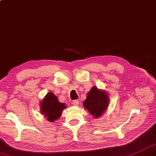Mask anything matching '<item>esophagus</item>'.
Returning a JSON list of instances; mask_svg holds the SVG:
<instances>
[{
  "label": "esophagus",
  "mask_w": 156,
  "mask_h": 156,
  "mask_svg": "<svg viewBox=\"0 0 156 156\" xmlns=\"http://www.w3.org/2000/svg\"><path fill=\"white\" fill-rule=\"evenodd\" d=\"M72 104L74 106H78L79 105V101L78 100H75L72 101Z\"/></svg>",
  "instance_id": "1"
}]
</instances>
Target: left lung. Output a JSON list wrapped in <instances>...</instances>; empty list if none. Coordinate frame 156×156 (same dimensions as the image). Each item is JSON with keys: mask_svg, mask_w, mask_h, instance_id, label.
I'll return each instance as SVG.
<instances>
[{"mask_svg": "<svg viewBox=\"0 0 156 156\" xmlns=\"http://www.w3.org/2000/svg\"><path fill=\"white\" fill-rule=\"evenodd\" d=\"M108 101L107 92L93 87L88 92L83 105L94 118H98L107 110Z\"/></svg>", "mask_w": 156, "mask_h": 156, "instance_id": "1", "label": "left lung"}]
</instances>
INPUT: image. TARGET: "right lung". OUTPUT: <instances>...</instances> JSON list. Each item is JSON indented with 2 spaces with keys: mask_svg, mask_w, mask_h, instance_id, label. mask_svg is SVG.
I'll use <instances>...</instances> for the list:
<instances>
[{
  "mask_svg": "<svg viewBox=\"0 0 156 156\" xmlns=\"http://www.w3.org/2000/svg\"><path fill=\"white\" fill-rule=\"evenodd\" d=\"M41 112L49 122L57 120L62 115V112L66 107L64 103L59 102L56 96L52 92H48L41 104Z\"/></svg>",
  "mask_w": 156,
  "mask_h": 156,
  "instance_id": "1",
  "label": "right lung"
}]
</instances>
